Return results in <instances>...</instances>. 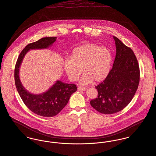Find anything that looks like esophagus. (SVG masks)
<instances>
[{
	"mask_svg": "<svg viewBox=\"0 0 156 156\" xmlns=\"http://www.w3.org/2000/svg\"><path fill=\"white\" fill-rule=\"evenodd\" d=\"M78 90L79 91H84V90H86V88L85 87H78Z\"/></svg>",
	"mask_w": 156,
	"mask_h": 156,
	"instance_id": "1",
	"label": "esophagus"
}]
</instances>
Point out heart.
Segmentation results:
<instances>
[{"instance_id":"obj_1","label":"heart","mask_w":156,"mask_h":156,"mask_svg":"<svg viewBox=\"0 0 156 156\" xmlns=\"http://www.w3.org/2000/svg\"><path fill=\"white\" fill-rule=\"evenodd\" d=\"M112 62V54L106 47L94 43H86L76 48L71 58L64 61V69L69 79L75 81L83 72L80 83L88 85L94 81L104 80L109 73Z\"/></svg>"}]
</instances>
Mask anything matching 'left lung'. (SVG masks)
I'll return each mask as SVG.
<instances>
[{"mask_svg": "<svg viewBox=\"0 0 156 156\" xmlns=\"http://www.w3.org/2000/svg\"><path fill=\"white\" fill-rule=\"evenodd\" d=\"M116 54L113 67L106 78L96 86L98 98L90 101L92 107L105 115L123 110L131 102L138 88L140 70L132 49L117 37Z\"/></svg>", "mask_w": 156, "mask_h": 156, "instance_id": "obj_1", "label": "left lung"}]
</instances>
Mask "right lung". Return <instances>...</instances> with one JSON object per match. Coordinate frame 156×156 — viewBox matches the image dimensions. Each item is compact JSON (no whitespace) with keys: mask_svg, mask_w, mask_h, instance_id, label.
<instances>
[{"mask_svg":"<svg viewBox=\"0 0 156 156\" xmlns=\"http://www.w3.org/2000/svg\"><path fill=\"white\" fill-rule=\"evenodd\" d=\"M57 38V37H44L30 43L20 52L15 66V84L20 98L31 112L43 117H53L58 114L67 105L72 94L76 91V86L58 80L46 92L38 94H31L24 88L20 80L19 69L24 57L30 49L48 48Z\"/></svg>","mask_w":156,"mask_h":156,"instance_id":"1","label":"right lung"}]
</instances>
